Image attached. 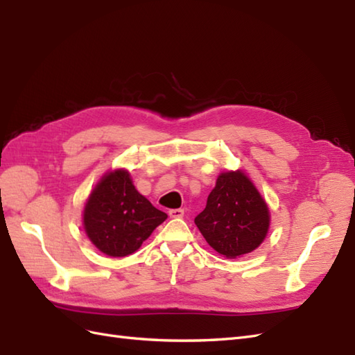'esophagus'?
Wrapping results in <instances>:
<instances>
[{
    "label": "esophagus",
    "instance_id": "34e87169",
    "mask_svg": "<svg viewBox=\"0 0 355 355\" xmlns=\"http://www.w3.org/2000/svg\"><path fill=\"white\" fill-rule=\"evenodd\" d=\"M168 216L175 218V219L182 218V216H184V210H182V209H171V210H168Z\"/></svg>",
    "mask_w": 355,
    "mask_h": 355
}]
</instances>
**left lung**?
I'll list each match as a JSON object with an SVG mask.
<instances>
[{
	"label": "left lung",
	"instance_id": "obj_1",
	"mask_svg": "<svg viewBox=\"0 0 355 355\" xmlns=\"http://www.w3.org/2000/svg\"><path fill=\"white\" fill-rule=\"evenodd\" d=\"M202 237L218 253L237 257L253 252L270 227V211L243 171L222 173L196 218Z\"/></svg>",
	"mask_w": 355,
	"mask_h": 355
}]
</instances>
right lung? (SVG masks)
I'll return each mask as SVG.
<instances>
[{
    "mask_svg": "<svg viewBox=\"0 0 355 355\" xmlns=\"http://www.w3.org/2000/svg\"><path fill=\"white\" fill-rule=\"evenodd\" d=\"M167 219L139 194L125 170L105 175L84 209V230L98 249L112 257L136 252Z\"/></svg>",
    "mask_w": 355,
    "mask_h": 355,
    "instance_id": "obj_1",
    "label": "right lung"
}]
</instances>
